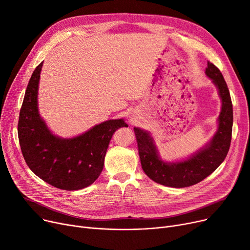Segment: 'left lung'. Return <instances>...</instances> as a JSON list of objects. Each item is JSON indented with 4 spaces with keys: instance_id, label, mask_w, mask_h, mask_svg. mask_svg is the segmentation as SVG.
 <instances>
[{
    "instance_id": "left-lung-1",
    "label": "left lung",
    "mask_w": 250,
    "mask_h": 250,
    "mask_svg": "<svg viewBox=\"0 0 250 250\" xmlns=\"http://www.w3.org/2000/svg\"><path fill=\"white\" fill-rule=\"evenodd\" d=\"M206 74L219 89L222 110L219 116V128L205 149L187 161L165 163L158 157L150 135L138 127L134 128L144 172L160 185L171 188H188L196 185L213 173L228 154L233 125V106L230 92L224 77L214 63L208 62Z\"/></svg>"
}]
</instances>
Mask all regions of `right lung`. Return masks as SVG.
<instances>
[{"mask_svg":"<svg viewBox=\"0 0 250 250\" xmlns=\"http://www.w3.org/2000/svg\"><path fill=\"white\" fill-rule=\"evenodd\" d=\"M42 62L35 68L26 88L18 122L21 152L28 167L50 186L77 190L92 185L100 175L109 142L123 120L107 121L74 139L52 135L38 114L37 90Z\"/></svg>","mask_w":250,"mask_h":250,"instance_id":"obj_1","label":"right lung"}]
</instances>
